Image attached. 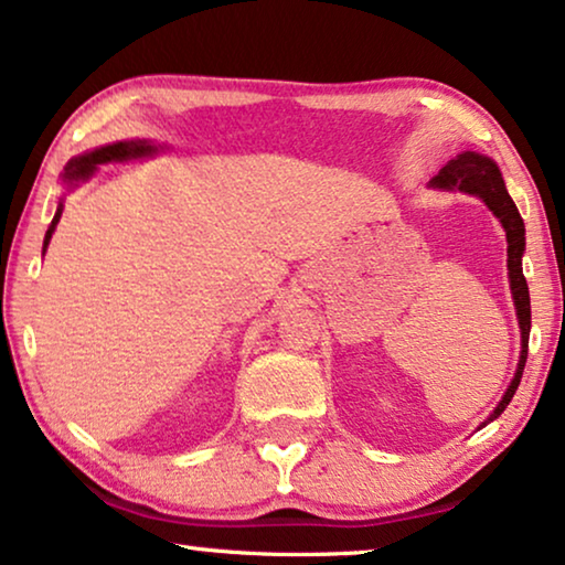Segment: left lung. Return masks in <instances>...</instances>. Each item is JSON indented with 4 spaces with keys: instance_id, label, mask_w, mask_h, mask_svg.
<instances>
[{
    "instance_id": "obj_1",
    "label": "left lung",
    "mask_w": 565,
    "mask_h": 565,
    "mask_svg": "<svg viewBox=\"0 0 565 565\" xmlns=\"http://www.w3.org/2000/svg\"><path fill=\"white\" fill-rule=\"evenodd\" d=\"M429 184L437 190H458V192H466V195L481 198L507 231L509 288H512L516 319H520V329H522V354H520V365H516V373L512 377V383H509L504 398L499 401V406L493 408V414L489 416V422H493L509 406V401H512V396L516 393V385H520V381H522L524 362H527L530 288H527V280H524V275H522L524 221H522L520 211H516L514 200L509 198L504 180H501L499 167L493 164L489 157H481V153H476V151H466V153H460V157L447 161V164L439 169V174L431 177ZM489 422H483V424H489Z\"/></svg>"
}]
</instances>
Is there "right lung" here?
<instances>
[{"label": "right lung", "instance_id": "right-lung-1", "mask_svg": "<svg viewBox=\"0 0 565 565\" xmlns=\"http://www.w3.org/2000/svg\"><path fill=\"white\" fill-rule=\"evenodd\" d=\"M157 151V146L146 143V141H120V143H110V146H99V149L89 151V153H82V157H76L68 161L66 172H64V180L68 184H76L82 180H87L95 172L97 164H107V161H122V159H136V157H146V153H153ZM61 211H64V205L58 203V211L53 215L49 231H45V238H43V254H45V246L51 242V234L56 231V223L61 218Z\"/></svg>", "mask_w": 565, "mask_h": 565}]
</instances>
